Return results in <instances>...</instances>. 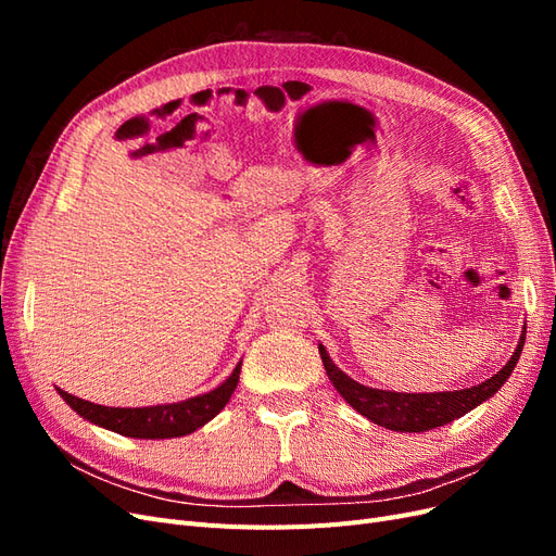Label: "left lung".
<instances>
[{"instance_id": "left-lung-1", "label": "left lung", "mask_w": 556, "mask_h": 556, "mask_svg": "<svg viewBox=\"0 0 556 556\" xmlns=\"http://www.w3.org/2000/svg\"><path fill=\"white\" fill-rule=\"evenodd\" d=\"M525 339H527V325L521 327L519 343L510 355L508 364L503 366L501 371H496L492 378H486L476 387H468V390L429 392V394L390 392V390H376V387H366L357 380H352L345 371H341V368L331 362L329 352L323 343L317 345V350H319V357H323L325 371L331 384L336 387V392H339L359 415H364L366 419H371L374 425H380L384 429L417 433V431L443 427L452 422V419H457L478 408L486 399H492L515 371L521 348H525Z\"/></svg>"}]
</instances>
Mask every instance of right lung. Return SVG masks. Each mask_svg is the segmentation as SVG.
<instances>
[{
  "label": "right lung",
  "mask_w": 556,
  "mask_h": 556,
  "mask_svg": "<svg viewBox=\"0 0 556 556\" xmlns=\"http://www.w3.org/2000/svg\"><path fill=\"white\" fill-rule=\"evenodd\" d=\"M239 376H241V362L223 384H217L215 390L206 394H199L176 403H157V406H146V408L99 406V403L66 394L64 390H60V387H58V394L64 399V403H70V408L76 415L88 419V422L97 427L127 435V439L162 441V439H180V435H188L204 427L206 422H211V419L229 403L233 390H237L239 384Z\"/></svg>",
  "instance_id": "right-lung-1"
}]
</instances>
